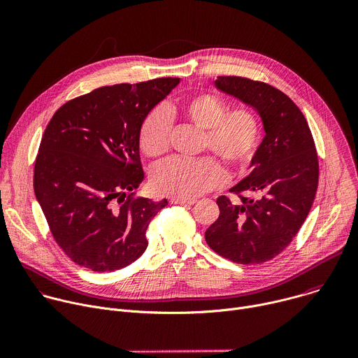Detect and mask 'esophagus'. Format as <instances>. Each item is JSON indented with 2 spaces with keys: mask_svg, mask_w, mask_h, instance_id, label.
<instances>
[{
  "mask_svg": "<svg viewBox=\"0 0 358 358\" xmlns=\"http://www.w3.org/2000/svg\"><path fill=\"white\" fill-rule=\"evenodd\" d=\"M170 202L180 203V206H192V203H195L194 199H185V198H171Z\"/></svg>",
  "mask_w": 358,
  "mask_h": 358,
  "instance_id": "obj_1",
  "label": "esophagus"
}]
</instances>
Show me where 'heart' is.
<instances>
[{"label":"heart","mask_w":358,"mask_h":358,"mask_svg":"<svg viewBox=\"0 0 358 358\" xmlns=\"http://www.w3.org/2000/svg\"><path fill=\"white\" fill-rule=\"evenodd\" d=\"M169 113H180L187 122L202 130L201 150L211 151L234 170L246 169L253 160L262 138V124L249 108L228 110L225 101L211 93L185 97L177 109L157 108L140 129L138 144L150 159H162L170 150L171 122ZM225 170L211 156L192 162L173 160L152 173V185L164 195L192 198L218 187Z\"/></svg>","instance_id":"1"}]
</instances>
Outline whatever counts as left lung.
Returning <instances> with one entry per match:
<instances>
[{"instance_id":"left-lung-1","label":"left lung","mask_w":358,"mask_h":358,"mask_svg":"<svg viewBox=\"0 0 358 358\" xmlns=\"http://www.w3.org/2000/svg\"><path fill=\"white\" fill-rule=\"evenodd\" d=\"M215 86L258 110L265 137L252 171L231 189L239 199H217L220 217L206 241L235 264H264L289 246L312 208L319 184L315 140L300 109L279 89L242 76H218Z\"/></svg>"}]
</instances>
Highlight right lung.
Here are the masks:
<instances>
[{
	"label": "right lung",
	"instance_id": "1",
	"mask_svg": "<svg viewBox=\"0 0 358 358\" xmlns=\"http://www.w3.org/2000/svg\"><path fill=\"white\" fill-rule=\"evenodd\" d=\"M178 78L103 86L62 105L48 123L34 191L54 239L79 266L119 271L144 253L145 231L167 206L133 198L144 178L138 136Z\"/></svg>",
	"mask_w": 358,
	"mask_h": 358
}]
</instances>
